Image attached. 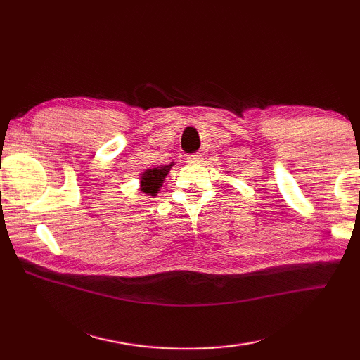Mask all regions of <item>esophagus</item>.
<instances>
[{"instance_id":"obj_1","label":"esophagus","mask_w":360,"mask_h":360,"mask_svg":"<svg viewBox=\"0 0 360 360\" xmlns=\"http://www.w3.org/2000/svg\"><path fill=\"white\" fill-rule=\"evenodd\" d=\"M188 162L190 164H201L202 162V155L201 153H195V155H188Z\"/></svg>"}]
</instances>
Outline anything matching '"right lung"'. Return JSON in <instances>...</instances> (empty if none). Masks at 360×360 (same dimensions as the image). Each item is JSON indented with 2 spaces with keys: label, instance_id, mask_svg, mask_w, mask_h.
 <instances>
[{
  "label": "right lung",
  "instance_id": "right-lung-1",
  "mask_svg": "<svg viewBox=\"0 0 360 360\" xmlns=\"http://www.w3.org/2000/svg\"><path fill=\"white\" fill-rule=\"evenodd\" d=\"M173 164L170 165H160L156 168H151V170H147L142 176V190L147 195L156 196V193L159 192L160 186H162V181L167 176V173L170 172Z\"/></svg>",
  "mask_w": 360,
  "mask_h": 360
}]
</instances>
